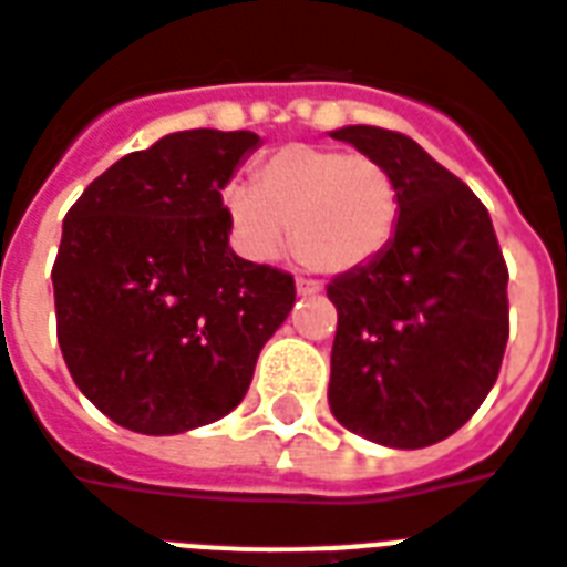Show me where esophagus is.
Segmentation results:
<instances>
[{
    "label": "esophagus",
    "mask_w": 567,
    "mask_h": 567,
    "mask_svg": "<svg viewBox=\"0 0 567 567\" xmlns=\"http://www.w3.org/2000/svg\"><path fill=\"white\" fill-rule=\"evenodd\" d=\"M320 289H323V284H317V280H296V292H299V296H317Z\"/></svg>",
    "instance_id": "obj_1"
}]
</instances>
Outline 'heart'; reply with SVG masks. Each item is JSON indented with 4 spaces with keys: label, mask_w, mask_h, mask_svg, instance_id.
Wrapping results in <instances>:
<instances>
[{
    "label": "heart",
    "mask_w": 567,
    "mask_h": 567,
    "mask_svg": "<svg viewBox=\"0 0 567 567\" xmlns=\"http://www.w3.org/2000/svg\"><path fill=\"white\" fill-rule=\"evenodd\" d=\"M226 210L254 259H275L292 229L305 266L347 275L392 244L402 223V184L374 156L287 144L259 165L254 184L226 189Z\"/></svg>",
    "instance_id": "b5f03b06"
}]
</instances>
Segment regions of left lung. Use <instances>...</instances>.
Returning <instances> with one entry per match:
<instances>
[{
    "instance_id": "obj_1",
    "label": "left lung",
    "mask_w": 567,
    "mask_h": 567,
    "mask_svg": "<svg viewBox=\"0 0 567 567\" xmlns=\"http://www.w3.org/2000/svg\"><path fill=\"white\" fill-rule=\"evenodd\" d=\"M332 138L386 163L402 223L369 266L329 284L338 308L329 408L374 444L420 450L468 423L498 380L507 266L489 210L402 132L344 126Z\"/></svg>"
}]
</instances>
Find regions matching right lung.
<instances>
[{
	"mask_svg": "<svg viewBox=\"0 0 567 567\" xmlns=\"http://www.w3.org/2000/svg\"><path fill=\"white\" fill-rule=\"evenodd\" d=\"M256 132H172L81 193L53 262L56 341L99 411L177 435L241 404L296 301L287 271L229 247L223 187Z\"/></svg>",
	"mask_w": 567,
	"mask_h": 567,
	"instance_id": "add662e5",
	"label": "right lung"
}]
</instances>
